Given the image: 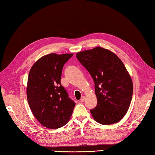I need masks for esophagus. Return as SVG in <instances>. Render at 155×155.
I'll use <instances>...</instances> for the list:
<instances>
[{"label":"esophagus","instance_id":"obj_1","mask_svg":"<svg viewBox=\"0 0 155 155\" xmlns=\"http://www.w3.org/2000/svg\"><path fill=\"white\" fill-rule=\"evenodd\" d=\"M85 101V96H82L81 99V102H84Z\"/></svg>","mask_w":155,"mask_h":155}]
</instances>
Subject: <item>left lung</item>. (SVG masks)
I'll use <instances>...</instances> for the list:
<instances>
[{
  "mask_svg": "<svg viewBox=\"0 0 155 155\" xmlns=\"http://www.w3.org/2000/svg\"><path fill=\"white\" fill-rule=\"evenodd\" d=\"M94 82L96 107L91 113L96 122L116 123L125 116L133 94V83L123 62L112 51L101 47L76 55Z\"/></svg>",
  "mask_w": 155,
  "mask_h": 155,
  "instance_id": "left-lung-1",
  "label": "left lung"
}]
</instances>
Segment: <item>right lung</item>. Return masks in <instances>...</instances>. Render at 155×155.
Instances as JSON below:
<instances>
[{"instance_id":"right-lung-1","label":"right lung","mask_w":155,"mask_h":155,"mask_svg":"<svg viewBox=\"0 0 155 155\" xmlns=\"http://www.w3.org/2000/svg\"><path fill=\"white\" fill-rule=\"evenodd\" d=\"M73 55H44L34 63L28 74V105L34 117L47 128L57 129L66 124L75 106L61 84L62 68Z\"/></svg>"}]
</instances>
